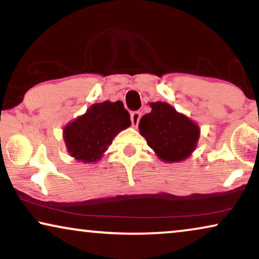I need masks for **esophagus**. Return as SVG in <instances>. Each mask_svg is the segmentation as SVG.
<instances>
[{
	"label": "esophagus",
	"mask_w": 259,
	"mask_h": 259,
	"mask_svg": "<svg viewBox=\"0 0 259 259\" xmlns=\"http://www.w3.org/2000/svg\"><path fill=\"white\" fill-rule=\"evenodd\" d=\"M140 118H141L140 112H133L132 114H131V121H132V125L134 127L138 126V123L140 121Z\"/></svg>",
	"instance_id": "esophagus-1"
}]
</instances>
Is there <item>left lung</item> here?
Masks as SVG:
<instances>
[{
  "instance_id": "left-lung-1",
  "label": "left lung",
  "mask_w": 259,
  "mask_h": 259,
  "mask_svg": "<svg viewBox=\"0 0 259 259\" xmlns=\"http://www.w3.org/2000/svg\"><path fill=\"white\" fill-rule=\"evenodd\" d=\"M152 111L140 119V134L164 162L185 160L196 150L200 128L167 102H151Z\"/></svg>"
}]
</instances>
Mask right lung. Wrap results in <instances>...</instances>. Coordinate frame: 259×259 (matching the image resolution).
<instances>
[{
  "label": "right lung",
  "mask_w": 259,
  "mask_h": 259,
  "mask_svg": "<svg viewBox=\"0 0 259 259\" xmlns=\"http://www.w3.org/2000/svg\"><path fill=\"white\" fill-rule=\"evenodd\" d=\"M131 126L130 113L121 101L92 105L63 128L67 152L84 164L97 162L122 130Z\"/></svg>",
  "instance_id": "add662e5"
}]
</instances>
